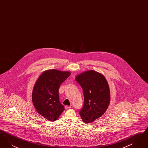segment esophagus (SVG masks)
<instances>
[{
  "label": "esophagus",
  "instance_id": "34e87169",
  "mask_svg": "<svg viewBox=\"0 0 148 148\" xmlns=\"http://www.w3.org/2000/svg\"><path fill=\"white\" fill-rule=\"evenodd\" d=\"M71 106H65V108L66 109H70V108H71Z\"/></svg>",
  "mask_w": 148,
  "mask_h": 148
}]
</instances>
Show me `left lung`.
Returning a JSON list of instances; mask_svg holds the SVG:
<instances>
[{
    "instance_id": "left-lung-1",
    "label": "left lung",
    "mask_w": 148,
    "mask_h": 148,
    "mask_svg": "<svg viewBox=\"0 0 148 148\" xmlns=\"http://www.w3.org/2000/svg\"><path fill=\"white\" fill-rule=\"evenodd\" d=\"M84 94V104L79 114L85 123H92L106 112L110 100L105 77L95 71L84 72L75 77Z\"/></svg>"
}]
</instances>
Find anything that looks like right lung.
Instances as JSON below:
<instances>
[{
  "label": "right lung",
  "instance_id": "1",
  "mask_svg": "<svg viewBox=\"0 0 148 148\" xmlns=\"http://www.w3.org/2000/svg\"><path fill=\"white\" fill-rule=\"evenodd\" d=\"M71 73L56 69L43 72L35 83L32 100L36 111L50 121L58 119L64 110L59 101V89Z\"/></svg>",
  "mask_w": 148,
  "mask_h": 148
}]
</instances>
